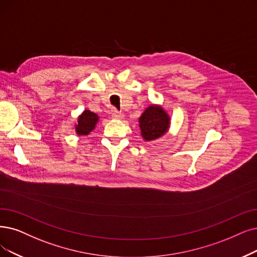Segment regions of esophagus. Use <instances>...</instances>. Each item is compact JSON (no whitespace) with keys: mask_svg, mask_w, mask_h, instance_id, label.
I'll list each match as a JSON object with an SVG mask.
<instances>
[{"mask_svg":"<svg viewBox=\"0 0 257 257\" xmlns=\"http://www.w3.org/2000/svg\"><path fill=\"white\" fill-rule=\"evenodd\" d=\"M111 117L114 118V119H122L124 116H123V114H122L121 111L114 110V111H112V114H111Z\"/></svg>","mask_w":257,"mask_h":257,"instance_id":"34e87169","label":"esophagus"}]
</instances>
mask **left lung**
I'll list each match as a JSON object with an SVG mask.
<instances>
[{
    "label": "left lung",
    "mask_w": 257,
    "mask_h": 257,
    "mask_svg": "<svg viewBox=\"0 0 257 257\" xmlns=\"http://www.w3.org/2000/svg\"><path fill=\"white\" fill-rule=\"evenodd\" d=\"M170 125V117L161 106L151 105L139 118L141 136L147 141L155 140L166 134Z\"/></svg>",
    "instance_id": "1"
}]
</instances>
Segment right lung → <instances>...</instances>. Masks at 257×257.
Wrapping results in <instances>:
<instances>
[{
	"instance_id": "add662e5",
	"label": "right lung",
	"mask_w": 257,
	"mask_h": 257,
	"mask_svg": "<svg viewBox=\"0 0 257 257\" xmlns=\"http://www.w3.org/2000/svg\"><path fill=\"white\" fill-rule=\"evenodd\" d=\"M99 118L95 112L90 110H84L82 115L78 118V124L76 125V132L80 136L88 135L89 133L93 131L96 126V123L98 122Z\"/></svg>"
}]
</instances>
